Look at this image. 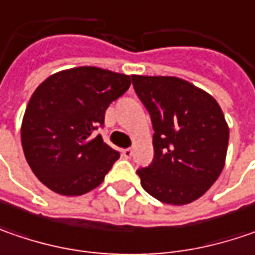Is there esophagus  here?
Listing matches in <instances>:
<instances>
[{"label": "esophagus", "instance_id": "1", "mask_svg": "<svg viewBox=\"0 0 255 255\" xmlns=\"http://www.w3.org/2000/svg\"><path fill=\"white\" fill-rule=\"evenodd\" d=\"M123 155H124L126 158H131V155H132V149L131 148L123 149Z\"/></svg>", "mask_w": 255, "mask_h": 255}]
</instances>
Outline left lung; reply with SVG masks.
I'll return each mask as SVG.
<instances>
[{
    "instance_id": "1",
    "label": "left lung",
    "mask_w": 255,
    "mask_h": 255,
    "mask_svg": "<svg viewBox=\"0 0 255 255\" xmlns=\"http://www.w3.org/2000/svg\"><path fill=\"white\" fill-rule=\"evenodd\" d=\"M154 128V160L137 174L164 204L195 201L216 183L227 157L230 128L216 98L177 77L132 75Z\"/></svg>"
}]
</instances>
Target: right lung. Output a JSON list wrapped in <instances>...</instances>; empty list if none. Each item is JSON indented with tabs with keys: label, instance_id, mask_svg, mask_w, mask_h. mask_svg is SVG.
Returning a JSON list of instances; mask_svg holds the SVG:
<instances>
[{
	"label": "right lung",
	"instance_id": "add662e5",
	"mask_svg": "<svg viewBox=\"0 0 255 255\" xmlns=\"http://www.w3.org/2000/svg\"><path fill=\"white\" fill-rule=\"evenodd\" d=\"M131 85L126 74L98 67L55 72L32 93L21 124L24 155L51 191L83 195L97 188L120 154L93 131Z\"/></svg>",
	"mask_w": 255,
	"mask_h": 255
}]
</instances>
